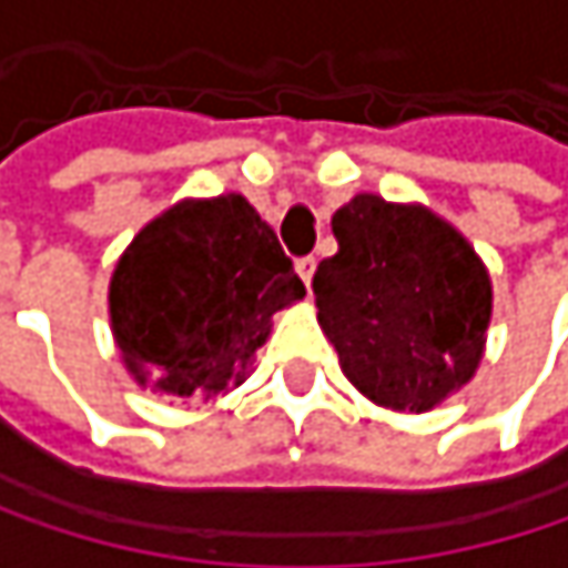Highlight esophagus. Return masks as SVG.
<instances>
[{
  "label": "esophagus",
  "mask_w": 568,
  "mask_h": 568,
  "mask_svg": "<svg viewBox=\"0 0 568 568\" xmlns=\"http://www.w3.org/2000/svg\"><path fill=\"white\" fill-rule=\"evenodd\" d=\"M315 266H318V260H315V256H302V260H295V273L302 276V283L305 285H312Z\"/></svg>",
  "instance_id": "34e87169"
}]
</instances>
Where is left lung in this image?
<instances>
[{
  "instance_id": "left-lung-1",
  "label": "left lung",
  "mask_w": 568,
  "mask_h": 568,
  "mask_svg": "<svg viewBox=\"0 0 568 568\" xmlns=\"http://www.w3.org/2000/svg\"><path fill=\"white\" fill-rule=\"evenodd\" d=\"M338 253L312 280L345 378L392 410H430L467 385L490 325V276L420 206L358 193L332 216Z\"/></svg>"
}]
</instances>
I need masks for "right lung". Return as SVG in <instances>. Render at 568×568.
<instances>
[{
    "instance_id": "add662e5",
    "label": "right lung",
    "mask_w": 568,
    "mask_h": 568,
    "mask_svg": "<svg viewBox=\"0 0 568 568\" xmlns=\"http://www.w3.org/2000/svg\"><path fill=\"white\" fill-rule=\"evenodd\" d=\"M305 295L273 226L240 196L186 200L138 233L111 280L131 375L171 397L236 388L270 318Z\"/></svg>"
}]
</instances>
